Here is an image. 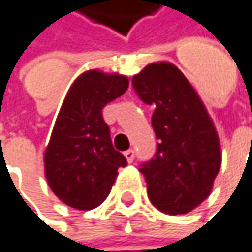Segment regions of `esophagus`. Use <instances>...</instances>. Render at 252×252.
<instances>
[{
    "instance_id": "esophagus-1",
    "label": "esophagus",
    "mask_w": 252,
    "mask_h": 252,
    "mask_svg": "<svg viewBox=\"0 0 252 252\" xmlns=\"http://www.w3.org/2000/svg\"><path fill=\"white\" fill-rule=\"evenodd\" d=\"M124 155H125V158H127L128 163H133V161H134V151H133V149L125 151V152H124Z\"/></svg>"
}]
</instances>
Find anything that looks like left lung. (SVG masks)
Instances as JSON below:
<instances>
[{
	"mask_svg": "<svg viewBox=\"0 0 252 252\" xmlns=\"http://www.w3.org/2000/svg\"><path fill=\"white\" fill-rule=\"evenodd\" d=\"M133 88L155 107L157 152L139 169L148 197L161 212L187 214L208 199L221 167L214 122L188 79L170 63L146 65L133 77Z\"/></svg>",
	"mask_w": 252,
	"mask_h": 252,
	"instance_id": "8db88e82",
	"label": "left lung"
}]
</instances>
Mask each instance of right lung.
Returning a JSON list of instances; mask_svg holds the SVG:
<instances>
[{
	"mask_svg": "<svg viewBox=\"0 0 252 252\" xmlns=\"http://www.w3.org/2000/svg\"><path fill=\"white\" fill-rule=\"evenodd\" d=\"M127 88L128 77L89 70L68 89L44 151V173L52 191L70 208L89 211L100 206L118 169L127 166L112 145L101 113Z\"/></svg>",
	"mask_w": 252,
	"mask_h": 252,
	"instance_id": "obj_1",
	"label": "right lung"
}]
</instances>
